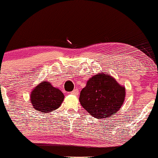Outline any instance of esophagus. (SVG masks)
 <instances>
[{
	"instance_id": "1",
	"label": "esophagus",
	"mask_w": 158,
	"mask_h": 158,
	"mask_svg": "<svg viewBox=\"0 0 158 158\" xmlns=\"http://www.w3.org/2000/svg\"><path fill=\"white\" fill-rule=\"evenodd\" d=\"M79 90H78V89H74L71 92V94H72V95H79Z\"/></svg>"
}]
</instances>
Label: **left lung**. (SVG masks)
Wrapping results in <instances>:
<instances>
[{
  "instance_id": "8db88e82",
  "label": "left lung",
  "mask_w": 158,
  "mask_h": 158,
  "mask_svg": "<svg viewBox=\"0 0 158 158\" xmlns=\"http://www.w3.org/2000/svg\"><path fill=\"white\" fill-rule=\"evenodd\" d=\"M125 98V87L109 73H101L87 81L80 93L79 101L93 117L103 119L117 113L123 105Z\"/></svg>"
}]
</instances>
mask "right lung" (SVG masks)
Here are the masks:
<instances>
[{"label":"right lung","mask_w":158,"mask_h":158,"mask_svg":"<svg viewBox=\"0 0 158 158\" xmlns=\"http://www.w3.org/2000/svg\"><path fill=\"white\" fill-rule=\"evenodd\" d=\"M63 99V93L47 81L38 85L31 93L32 106L35 110L42 113H49L58 109Z\"/></svg>","instance_id":"add662e5"}]
</instances>
